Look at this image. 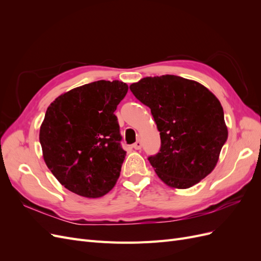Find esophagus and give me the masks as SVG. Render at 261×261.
<instances>
[{
  "label": "esophagus",
  "mask_w": 261,
  "mask_h": 261,
  "mask_svg": "<svg viewBox=\"0 0 261 261\" xmlns=\"http://www.w3.org/2000/svg\"><path fill=\"white\" fill-rule=\"evenodd\" d=\"M141 147H143V144H141V141H140V140H137L136 143L133 145V148L135 149V150H140V149H141Z\"/></svg>",
  "instance_id": "esophagus-1"
}]
</instances>
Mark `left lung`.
I'll use <instances>...</instances> for the list:
<instances>
[{"label": "left lung", "mask_w": 261, "mask_h": 261, "mask_svg": "<svg viewBox=\"0 0 261 261\" xmlns=\"http://www.w3.org/2000/svg\"><path fill=\"white\" fill-rule=\"evenodd\" d=\"M129 89L151 110L160 132V152L148 160L163 183L186 189L209 175L227 139L223 108L215 94L174 75L141 78Z\"/></svg>", "instance_id": "1"}]
</instances>
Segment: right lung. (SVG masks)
Returning <instances> with one entry per match:
<instances>
[{"mask_svg": "<svg viewBox=\"0 0 261 261\" xmlns=\"http://www.w3.org/2000/svg\"><path fill=\"white\" fill-rule=\"evenodd\" d=\"M128 86L98 81L62 93L46 109L39 140L46 167L68 191L99 198L115 186L126 151L116 107Z\"/></svg>", "mask_w": 261, "mask_h": 261, "instance_id": "add662e5", "label": "right lung"}]
</instances>
